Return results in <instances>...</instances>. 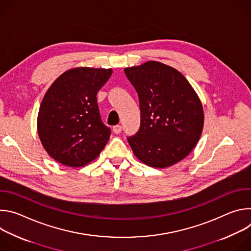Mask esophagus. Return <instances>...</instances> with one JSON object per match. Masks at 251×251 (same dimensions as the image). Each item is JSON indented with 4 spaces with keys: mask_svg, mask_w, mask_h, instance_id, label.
<instances>
[{
    "mask_svg": "<svg viewBox=\"0 0 251 251\" xmlns=\"http://www.w3.org/2000/svg\"><path fill=\"white\" fill-rule=\"evenodd\" d=\"M121 131H122V126L121 125H115L113 127V132L115 134H119V133H121Z\"/></svg>",
    "mask_w": 251,
    "mask_h": 251,
    "instance_id": "obj_1",
    "label": "esophagus"
}]
</instances>
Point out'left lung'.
Listing matches in <instances>:
<instances>
[{
  "instance_id": "obj_1",
  "label": "left lung",
  "mask_w": 251,
  "mask_h": 251,
  "mask_svg": "<svg viewBox=\"0 0 251 251\" xmlns=\"http://www.w3.org/2000/svg\"><path fill=\"white\" fill-rule=\"evenodd\" d=\"M139 96L141 123L127 138L134 155L155 168L186 158L203 127V110L196 91L176 69L147 61L124 69Z\"/></svg>"
}]
</instances>
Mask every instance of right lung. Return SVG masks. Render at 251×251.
<instances>
[{
  "label": "right lung",
  "mask_w": 251,
  "mask_h": 251,
  "mask_svg": "<svg viewBox=\"0 0 251 251\" xmlns=\"http://www.w3.org/2000/svg\"><path fill=\"white\" fill-rule=\"evenodd\" d=\"M112 69L76 67L63 73L48 89L39 111L38 133L48 154L68 167H82L108 142L111 130L103 124L97 92Z\"/></svg>",
  "instance_id": "right-lung-1"
}]
</instances>
